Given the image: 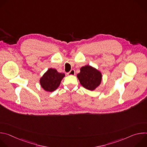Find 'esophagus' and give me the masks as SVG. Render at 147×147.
<instances>
[{
    "mask_svg": "<svg viewBox=\"0 0 147 147\" xmlns=\"http://www.w3.org/2000/svg\"><path fill=\"white\" fill-rule=\"evenodd\" d=\"M76 73H75V70H71L70 71H69V73H67V75L69 76H74L75 75Z\"/></svg>",
    "mask_w": 147,
    "mask_h": 147,
    "instance_id": "esophagus-1",
    "label": "esophagus"
}]
</instances>
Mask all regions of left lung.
<instances>
[{
    "instance_id": "8db88e82",
    "label": "left lung",
    "mask_w": 147,
    "mask_h": 147,
    "mask_svg": "<svg viewBox=\"0 0 147 147\" xmlns=\"http://www.w3.org/2000/svg\"><path fill=\"white\" fill-rule=\"evenodd\" d=\"M77 76L82 86L90 91L95 90L102 81L101 73L90 65L81 67Z\"/></svg>"
}]
</instances>
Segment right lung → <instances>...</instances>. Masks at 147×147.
I'll use <instances>...</instances> for the list:
<instances>
[{
    "instance_id": "add662e5",
    "label": "right lung",
    "mask_w": 147,
    "mask_h": 147,
    "mask_svg": "<svg viewBox=\"0 0 147 147\" xmlns=\"http://www.w3.org/2000/svg\"><path fill=\"white\" fill-rule=\"evenodd\" d=\"M65 76V73H59L56 69L50 68L40 78V84L45 91L53 92L59 87Z\"/></svg>"
}]
</instances>
